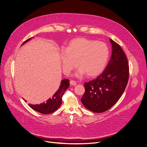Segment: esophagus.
Segmentation results:
<instances>
[{"label":"esophagus","instance_id":"1","mask_svg":"<svg viewBox=\"0 0 147 147\" xmlns=\"http://www.w3.org/2000/svg\"><path fill=\"white\" fill-rule=\"evenodd\" d=\"M70 84L71 86H76L77 85V83L75 81H74V80H70Z\"/></svg>","mask_w":147,"mask_h":147}]
</instances>
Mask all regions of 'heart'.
Returning <instances> with one entry per match:
<instances>
[{
  "instance_id": "obj_1",
  "label": "heart",
  "mask_w": 147,
  "mask_h": 147,
  "mask_svg": "<svg viewBox=\"0 0 147 147\" xmlns=\"http://www.w3.org/2000/svg\"><path fill=\"white\" fill-rule=\"evenodd\" d=\"M110 49L102 42L86 38L72 40L64 51L60 53L62 69L66 75L77 66V77L87 74L93 77L100 74L106 67L110 57Z\"/></svg>"
}]
</instances>
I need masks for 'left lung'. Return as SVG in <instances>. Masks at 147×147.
<instances>
[{
    "label": "left lung",
    "mask_w": 147,
    "mask_h": 147,
    "mask_svg": "<svg viewBox=\"0 0 147 147\" xmlns=\"http://www.w3.org/2000/svg\"><path fill=\"white\" fill-rule=\"evenodd\" d=\"M112 54L104 71L85 83L82 102L90 111L101 113L109 110L122 96L128 83L129 66L121 47L112 39Z\"/></svg>",
    "instance_id": "obj_1"
}]
</instances>
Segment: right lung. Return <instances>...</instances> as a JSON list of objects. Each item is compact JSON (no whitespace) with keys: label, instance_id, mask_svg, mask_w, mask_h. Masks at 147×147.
<instances>
[{"label":"right lung","instance_id":"add662e5","mask_svg":"<svg viewBox=\"0 0 147 147\" xmlns=\"http://www.w3.org/2000/svg\"><path fill=\"white\" fill-rule=\"evenodd\" d=\"M32 38V37L28 39L27 40H26L24 42H23L22 46L26 42L29 41ZM69 85L70 84L69 79L63 80L61 82L59 88L57 90V91L55 93V94H53L51 98H50L46 101L43 102L40 104L33 105L29 104V105L33 110L43 114H49L56 111L61 104L62 96L64 94V92L66 91V90L69 88Z\"/></svg>","mask_w":147,"mask_h":147}]
</instances>
